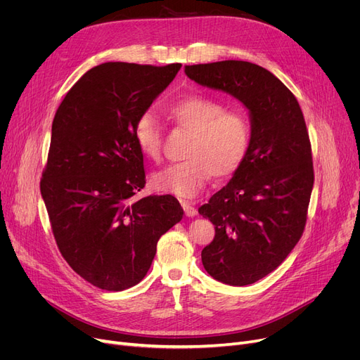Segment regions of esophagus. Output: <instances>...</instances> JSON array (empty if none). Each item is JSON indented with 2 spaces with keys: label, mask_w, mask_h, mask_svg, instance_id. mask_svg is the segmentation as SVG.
Instances as JSON below:
<instances>
[{
  "label": "esophagus",
  "mask_w": 360,
  "mask_h": 360,
  "mask_svg": "<svg viewBox=\"0 0 360 360\" xmlns=\"http://www.w3.org/2000/svg\"><path fill=\"white\" fill-rule=\"evenodd\" d=\"M181 205H182V209H184V212H185V214H186L188 217H194V216H197V209H195L193 202H190V201H185V200H181Z\"/></svg>",
  "instance_id": "obj_1"
}]
</instances>
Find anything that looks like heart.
Returning a JSON list of instances; mask_svg holds the SVG:
<instances>
[{
	"label": "heart",
	"mask_w": 360,
	"mask_h": 360,
	"mask_svg": "<svg viewBox=\"0 0 360 360\" xmlns=\"http://www.w3.org/2000/svg\"><path fill=\"white\" fill-rule=\"evenodd\" d=\"M167 117L184 129L193 132L184 162L170 165L153 175L159 191L182 198L195 197L214 175L228 178L242 166L252 141V127L242 110L228 109L223 102L193 94L170 103ZM134 140L150 160L160 159L162 129L151 112L139 117Z\"/></svg>",
	"instance_id": "heart-1"
}]
</instances>
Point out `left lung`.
Wrapping results in <instances>:
<instances>
[{
    "mask_svg": "<svg viewBox=\"0 0 360 360\" xmlns=\"http://www.w3.org/2000/svg\"><path fill=\"white\" fill-rule=\"evenodd\" d=\"M185 74L250 112L247 159L198 213L216 231L201 252L205 271L231 286L252 285L286 259L305 229L314 166L304 113L273 72L252 63L186 65Z\"/></svg>",
    "mask_w": 360,
    "mask_h": 360,
    "instance_id": "1",
    "label": "left lung"
}]
</instances>
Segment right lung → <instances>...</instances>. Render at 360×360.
Wrapping results in <instances>:
<instances>
[{
    "mask_svg": "<svg viewBox=\"0 0 360 360\" xmlns=\"http://www.w3.org/2000/svg\"><path fill=\"white\" fill-rule=\"evenodd\" d=\"M181 67L96 65L56 109L41 194L60 252L99 289L140 283L158 240L184 216L172 195L131 200L146 185L136 122Z\"/></svg>",
    "mask_w": 360,
    "mask_h": 360,
    "instance_id": "1",
    "label": "right lung"
}]
</instances>
